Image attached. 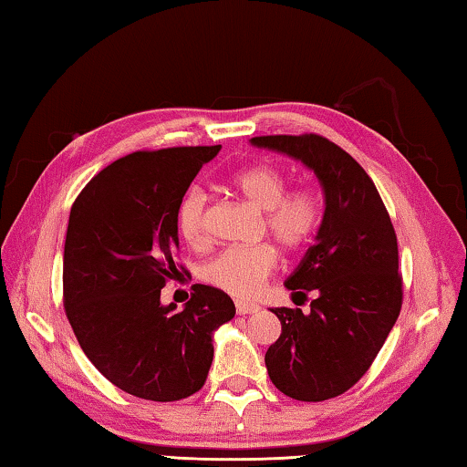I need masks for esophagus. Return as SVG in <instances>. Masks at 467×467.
Returning <instances> with one entry per match:
<instances>
[{"instance_id": "obj_1", "label": "esophagus", "mask_w": 467, "mask_h": 467, "mask_svg": "<svg viewBox=\"0 0 467 467\" xmlns=\"http://www.w3.org/2000/svg\"><path fill=\"white\" fill-rule=\"evenodd\" d=\"M235 311H238L240 315H253V313L261 311V306H258L256 303H246V300H238V303H235Z\"/></svg>"}]
</instances>
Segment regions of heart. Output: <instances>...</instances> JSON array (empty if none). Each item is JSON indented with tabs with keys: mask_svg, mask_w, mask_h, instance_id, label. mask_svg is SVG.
<instances>
[{
	"mask_svg": "<svg viewBox=\"0 0 467 467\" xmlns=\"http://www.w3.org/2000/svg\"><path fill=\"white\" fill-rule=\"evenodd\" d=\"M232 185L244 200L263 211V229L284 248H303L319 232L324 219L319 193L313 188L288 190V177L274 164L242 169L232 177ZM206 204L209 198L200 188H190L177 204V232L193 248L209 244ZM277 267L275 246L258 244L221 250L202 265L200 275L213 288L238 298H250L261 292Z\"/></svg>",
	"mask_w": 467,
	"mask_h": 467,
	"instance_id": "b5f03b06",
	"label": "heart"
}]
</instances>
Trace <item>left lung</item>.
I'll return each instance as SVG.
<instances>
[{
    "instance_id": "1",
    "label": "left lung",
    "mask_w": 467,
    "mask_h": 467,
    "mask_svg": "<svg viewBox=\"0 0 467 467\" xmlns=\"http://www.w3.org/2000/svg\"><path fill=\"white\" fill-rule=\"evenodd\" d=\"M250 143L300 161L317 175L326 211L315 244L285 288L315 292L311 313L277 306L282 334L265 365L296 400L334 399L374 363L403 305L399 246L374 182L353 156L321 135H261Z\"/></svg>"
}]
</instances>
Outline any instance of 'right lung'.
Wrapping results in <instances>:
<instances>
[{
	"label": "right lung",
	"mask_w": 467,
	"mask_h": 467,
	"mask_svg": "<svg viewBox=\"0 0 467 467\" xmlns=\"http://www.w3.org/2000/svg\"><path fill=\"white\" fill-rule=\"evenodd\" d=\"M221 146L133 152L85 185L64 242V311L83 353L133 397L179 400L198 392L213 363V334L234 319V300L193 284L183 311L161 290L183 267L177 204Z\"/></svg>",
	"instance_id": "right-lung-1"
}]
</instances>
